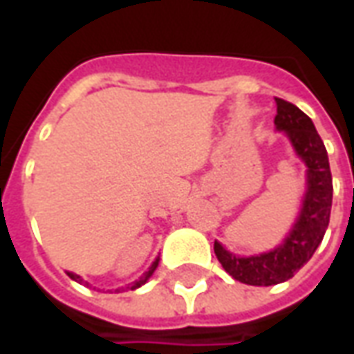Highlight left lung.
<instances>
[{
	"instance_id": "left-lung-1",
	"label": "left lung",
	"mask_w": 354,
	"mask_h": 354,
	"mask_svg": "<svg viewBox=\"0 0 354 354\" xmlns=\"http://www.w3.org/2000/svg\"><path fill=\"white\" fill-rule=\"evenodd\" d=\"M275 126L286 131L296 152L308 166V192L300 218L294 224L285 243L259 257L239 259L215 241V254L223 264L224 272L230 273L236 281L254 286L277 285L290 279L313 257L328 228L334 192L328 154L311 118L294 103L285 102L281 97H275Z\"/></svg>"
}]
</instances>
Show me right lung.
Masks as SVG:
<instances>
[{
    "instance_id": "obj_1",
    "label": "right lung",
    "mask_w": 354,
    "mask_h": 354,
    "mask_svg": "<svg viewBox=\"0 0 354 354\" xmlns=\"http://www.w3.org/2000/svg\"><path fill=\"white\" fill-rule=\"evenodd\" d=\"M156 266H158V260H156V262H154V264L151 266V270H149V272L145 273V277H141V279H139V281H136V283H133V285H131V286H128V288H131V290H133V288H138V286H141V285H143V283H147V279H149L152 273H154V270H156ZM68 275L73 281H77V283H82V279H81V277H79V275H75V273H71V272H68ZM117 292H118V290H117Z\"/></svg>"
}]
</instances>
